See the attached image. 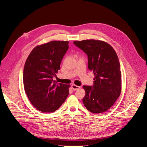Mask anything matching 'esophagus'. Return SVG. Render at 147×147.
<instances>
[{"mask_svg": "<svg viewBox=\"0 0 147 147\" xmlns=\"http://www.w3.org/2000/svg\"><path fill=\"white\" fill-rule=\"evenodd\" d=\"M71 88H72V89H73L74 91H76V90H79V89L80 88V87L77 86H76V85H75V84H73V85H71Z\"/></svg>", "mask_w": 147, "mask_h": 147, "instance_id": "esophagus-1", "label": "esophagus"}]
</instances>
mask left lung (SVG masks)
<instances>
[{"label": "left lung", "instance_id": "obj_1", "mask_svg": "<svg viewBox=\"0 0 147 147\" xmlns=\"http://www.w3.org/2000/svg\"><path fill=\"white\" fill-rule=\"evenodd\" d=\"M74 44L88 56V67L94 74L92 87L84 86L85 107L92 113L109 109L120 96L121 90L120 65L114 49L106 42L87 39Z\"/></svg>", "mask_w": 147, "mask_h": 147}]
</instances>
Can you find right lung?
Instances as JSON below:
<instances>
[{"label": "right lung", "mask_w": 147, "mask_h": 147, "mask_svg": "<svg viewBox=\"0 0 147 147\" xmlns=\"http://www.w3.org/2000/svg\"><path fill=\"white\" fill-rule=\"evenodd\" d=\"M68 41L53 40L35 47L24 67L25 92L32 105L44 113L55 112L69 95L70 85L53 80L69 49Z\"/></svg>", "instance_id": "right-lung-1"}]
</instances>
